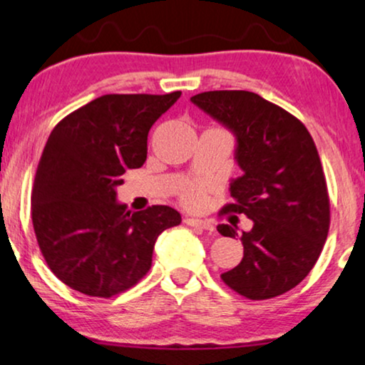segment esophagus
Here are the masks:
<instances>
[{
	"label": "esophagus",
	"mask_w": 365,
	"mask_h": 365,
	"mask_svg": "<svg viewBox=\"0 0 365 365\" xmlns=\"http://www.w3.org/2000/svg\"><path fill=\"white\" fill-rule=\"evenodd\" d=\"M187 226H191L194 229H201V231H214V224L211 221H202V219H194V217H187L186 219Z\"/></svg>",
	"instance_id": "1"
}]
</instances>
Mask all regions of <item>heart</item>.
Returning <instances> with one entry per match:
<instances>
[{
  "instance_id": "b5f03b06",
  "label": "heart",
  "mask_w": 365,
  "mask_h": 365,
  "mask_svg": "<svg viewBox=\"0 0 365 365\" xmlns=\"http://www.w3.org/2000/svg\"><path fill=\"white\" fill-rule=\"evenodd\" d=\"M182 199H184V202L187 204V206L199 207L204 202V199H206V192H204L202 186H197V184H194V186H189V187L184 189Z\"/></svg>"
}]
</instances>
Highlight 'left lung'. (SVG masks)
Wrapping results in <instances>:
<instances>
[{"label": "left lung", "mask_w": 365, "mask_h": 365, "mask_svg": "<svg viewBox=\"0 0 365 365\" xmlns=\"http://www.w3.org/2000/svg\"><path fill=\"white\" fill-rule=\"evenodd\" d=\"M191 101L236 136L242 176L231 181L222 212L252 221L241 236L244 257L221 279L232 291L264 301L296 287L311 272L327 239V184L307 128L286 109L251 91H207ZM217 231L236 237L237 227Z\"/></svg>", "instance_id": "left-lung-1"}]
</instances>
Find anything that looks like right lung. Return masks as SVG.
<instances>
[{"mask_svg":"<svg viewBox=\"0 0 365 365\" xmlns=\"http://www.w3.org/2000/svg\"><path fill=\"white\" fill-rule=\"evenodd\" d=\"M179 96L104 94L49 134L33 184V227L49 269L74 291H128L151 269L159 234L181 224L169 206L131 212L116 201L123 174L146 161L149 129Z\"/></svg>","mask_w":365,"mask_h":365,"instance_id":"add662e5","label":"right lung"}]
</instances>
